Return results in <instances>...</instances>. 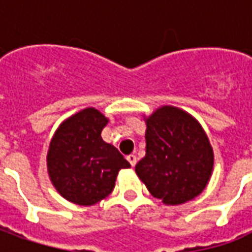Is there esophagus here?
Instances as JSON below:
<instances>
[{"mask_svg": "<svg viewBox=\"0 0 252 252\" xmlns=\"http://www.w3.org/2000/svg\"><path fill=\"white\" fill-rule=\"evenodd\" d=\"M126 159H128V162L131 163L132 167H133V166L136 164V162H137L136 155H133V154H131V155H128V157H126Z\"/></svg>", "mask_w": 252, "mask_h": 252, "instance_id": "34e87169", "label": "esophagus"}]
</instances>
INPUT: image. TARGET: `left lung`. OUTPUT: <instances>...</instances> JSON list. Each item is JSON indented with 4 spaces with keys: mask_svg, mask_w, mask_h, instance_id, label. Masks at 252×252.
I'll use <instances>...</instances> for the list:
<instances>
[{
    "mask_svg": "<svg viewBox=\"0 0 252 252\" xmlns=\"http://www.w3.org/2000/svg\"><path fill=\"white\" fill-rule=\"evenodd\" d=\"M146 157L136 174L166 205L195 198L208 185L213 150L194 117L175 106H162L146 119Z\"/></svg>",
    "mask_w": 252,
    "mask_h": 252,
    "instance_id": "obj_1",
    "label": "left lung"
}]
</instances>
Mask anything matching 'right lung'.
Here are the masks:
<instances>
[{
  "label": "right lung",
  "instance_id": "right-lung-1",
  "mask_svg": "<svg viewBox=\"0 0 252 252\" xmlns=\"http://www.w3.org/2000/svg\"><path fill=\"white\" fill-rule=\"evenodd\" d=\"M108 119L95 108H86L59 126L50 143L47 169L58 193L77 205H94L115 188L121 169L131 164L101 132Z\"/></svg>",
  "mask_w": 252,
  "mask_h": 252
}]
</instances>
